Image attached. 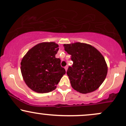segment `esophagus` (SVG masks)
<instances>
[{"instance_id":"34e87169","label":"esophagus","mask_w":126,"mask_h":126,"mask_svg":"<svg viewBox=\"0 0 126 126\" xmlns=\"http://www.w3.org/2000/svg\"><path fill=\"white\" fill-rule=\"evenodd\" d=\"M64 68H65V71H67V70H68V65H66Z\"/></svg>"}]
</instances>
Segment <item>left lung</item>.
I'll return each instance as SVG.
<instances>
[{"label":"left lung","instance_id":"obj_1","mask_svg":"<svg viewBox=\"0 0 126 126\" xmlns=\"http://www.w3.org/2000/svg\"><path fill=\"white\" fill-rule=\"evenodd\" d=\"M63 47L73 62L67 71L73 88L82 94L98 88L108 73L107 64L101 53L85 43L63 44Z\"/></svg>","mask_w":126,"mask_h":126}]
</instances>
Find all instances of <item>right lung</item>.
Instances as JSON below:
<instances>
[{"label":"right lung","instance_id":"right-lung-1","mask_svg":"<svg viewBox=\"0 0 126 126\" xmlns=\"http://www.w3.org/2000/svg\"><path fill=\"white\" fill-rule=\"evenodd\" d=\"M59 46L54 42L41 43L31 48L21 62L26 84L33 91L46 93L55 90L63 74L61 59L56 58Z\"/></svg>","mask_w":126,"mask_h":126}]
</instances>
